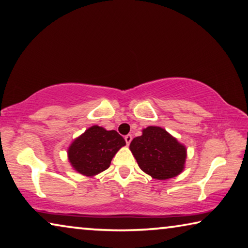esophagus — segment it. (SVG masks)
I'll use <instances>...</instances> for the list:
<instances>
[{
	"label": "esophagus",
	"instance_id": "1",
	"mask_svg": "<svg viewBox=\"0 0 248 248\" xmlns=\"http://www.w3.org/2000/svg\"><path fill=\"white\" fill-rule=\"evenodd\" d=\"M124 139H125V141H126V144H127V145H129V143H131L132 140H133V137H132L131 134H128V135L125 136Z\"/></svg>",
	"mask_w": 248,
	"mask_h": 248
}]
</instances>
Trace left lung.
<instances>
[{
	"instance_id": "1",
	"label": "left lung",
	"mask_w": 248,
	"mask_h": 248,
	"mask_svg": "<svg viewBox=\"0 0 248 248\" xmlns=\"http://www.w3.org/2000/svg\"><path fill=\"white\" fill-rule=\"evenodd\" d=\"M141 132L129 145L140 168L157 180L179 176L186 165V146L159 126H148Z\"/></svg>"
}]
</instances>
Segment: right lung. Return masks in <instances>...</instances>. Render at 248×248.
<instances>
[{"label":"right lung","instance_id":"add662e5","mask_svg":"<svg viewBox=\"0 0 248 248\" xmlns=\"http://www.w3.org/2000/svg\"><path fill=\"white\" fill-rule=\"evenodd\" d=\"M126 145L116 131L93 125L68 147V160L77 172L94 177L107 170L115 154Z\"/></svg>","mask_w":248,"mask_h":248}]
</instances>
